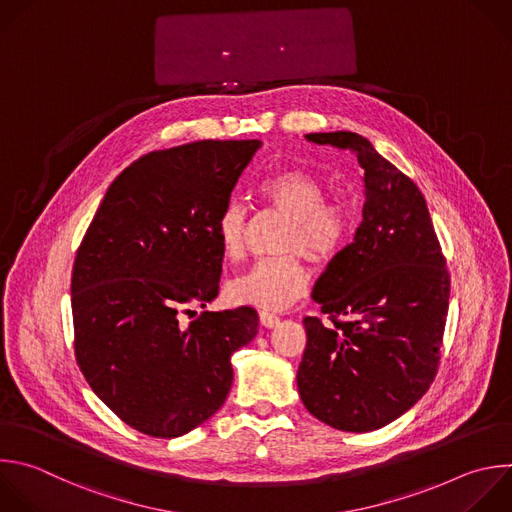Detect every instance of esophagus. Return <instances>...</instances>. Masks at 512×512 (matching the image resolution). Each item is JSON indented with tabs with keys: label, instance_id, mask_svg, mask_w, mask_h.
<instances>
[{
	"label": "esophagus",
	"instance_id": "1",
	"mask_svg": "<svg viewBox=\"0 0 512 512\" xmlns=\"http://www.w3.org/2000/svg\"><path fill=\"white\" fill-rule=\"evenodd\" d=\"M259 321L263 327H275L279 323V317L275 313H269V311H261L259 313Z\"/></svg>",
	"mask_w": 512,
	"mask_h": 512
}]
</instances>
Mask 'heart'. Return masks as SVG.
<instances>
[{"mask_svg":"<svg viewBox=\"0 0 512 512\" xmlns=\"http://www.w3.org/2000/svg\"><path fill=\"white\" fill-rule=\"evenodd\" d=\"M259 199L291 217L281 259L257 261L227 285V299L235 305L283 309L307 293L311 271L297 253L313 263H329L352 235L354 217L344 201L325 199V183L305 168H283L257 185ZM249 213L241 201H229L217 221L215 235L221 255L235 261L245 251Z\"/></svg>","mask_w":512,"mask_h":512,"instance_id":"heart-1","label":"heart"}]
</instances>
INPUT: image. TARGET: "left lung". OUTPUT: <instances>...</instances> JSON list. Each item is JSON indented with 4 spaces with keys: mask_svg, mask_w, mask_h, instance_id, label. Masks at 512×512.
<instances>
[{
    "mask_svg": "<svg viewBox=\"0 0 512 512\" xmlns=\"http://www.w3.org/2000/svg\"><path fill=\"white\" fill-rule=\"evenodd\" d=\"M356 152L364 219L313 287L319 317H305L297 370L305 408L344 432L378 430L408 412L440 364L450 273L426 199L410 177L356 132L305 134Z\"/></svg>",
    "mask_w": 512,
    "mask_h": 512,
    "instance_id": "8db88e82",
    "label": "left lung"
}]
</instances>
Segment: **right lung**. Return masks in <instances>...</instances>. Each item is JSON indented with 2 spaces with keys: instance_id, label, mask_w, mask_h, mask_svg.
I'll use <instances>...</instances> for the list:
<instances>
[{
  "instance_id": "obj_1",
  "label": "right lung",
  "mask_w": 512,
  "mask_h": 512,
  "mask_svg": "<svg viewBox=\"0 0 512 512\" xmlns=\"http://www.w3.org/2000/svg\"><path fill=\"white\" fill-rule=\"evenodd\" d=\"M261 140L154 150L106 191L72 269L76 362L130 428L177 438L209 420L233 384L231 356L257 333L253 307L203 311L219 295L215 221Z\"/></svg>"
}]
</instances>
